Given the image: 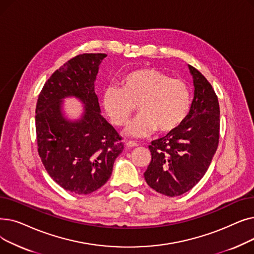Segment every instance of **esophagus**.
Returning <instances> with one entry per match:
<instances>
[{
  "instance_id": "esophagus-1",
  "label": "esophagus",
  "mask_w": 254,
  "mask_h": 254,
  "mask_svg": "<svg viewBox=\"0 0 254 254\" xmlns=\"http://www.w3.org/2000/svg\"><path fill=\"white\" fill-rule=\"evenodd\" d=\"M126 145H127V148H135L138 146V144L135 143V142H127Z\"/></svg>"
}]
</instances>
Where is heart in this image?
<instances>
[{
    "instance_id": "b5f03b06",
    "label": "heart",
    "mask_w": 254,
    "mask_h": 254,
    "mask_svg": "<svg viewBox=\"0 0 254 254\" xmlns=\"http://www.w3.org/2000/svg\"><path fill=\"white\" fill-rule=\"evenodd\" d=\"M122 88L108 86L102 95L103 108L116 127L126 125L137 106L139 116L125 130L134 138L178 128L190 109V90L183 80L152 68L131 71L120 80Z\"/></svg>"
}]
</instances>
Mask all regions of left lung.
<instances>
[{"label":"left lung","mask_w":254,"mask_h":254,"mask_svg":"<svg viewBox=\"0 0 254 254\" xmlns=\"http://www.w3.org/2000/svg\"><path fill=\"white\" fill-rule=\"evenodd\" d=\"M194 97L181 126L151 142V162L144 173L155 191L177 196L190 190L203 178L219 140V103L205 76L189 64Z\"/></svg>","instance_id":"left-lung-1"}]
</instances>
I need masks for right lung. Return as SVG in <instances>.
Here are the masks:
<instances>
[{
  "label": "right lung",
  "instance_id": "right-lung-1",
  "mask_svg": "<svg viewBox=\"0 0 254 254\" xmlns=\"http://www.w3.org/2000/svg\"><path fill=\"white\" fill-rule=\"evenodd\" d=\"M105 53H84L64 64L45 82L36 106L38 152L60 186L76 194L96 191L108 181L116 157L123 152L122 137L101 115L95 81ZM85 107L79 120L62 111L65 97Z\"/></svg>",
  "mask_w": 254,
  "mask_h": 254
}]
</instances>
